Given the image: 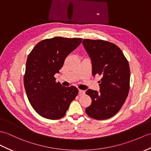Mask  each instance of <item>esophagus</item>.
I'll list each match as a JSON object with an SVG mask.
<instances>
[{"label":"esophagus","mask_w":151,"mask_h":151,"mask_svg":"<svg viewBox=\"0 0 151 151\" xmlns=\"http://www.w3.org/2000/svg\"><path fill=\"white\" fill-rule=\"evenodd\" d=\"M78 91H79V94H80V95H82V94H85V91H83V90L79 89Z\"/></svg>","instance_id":"34e87169"}]
</instances>
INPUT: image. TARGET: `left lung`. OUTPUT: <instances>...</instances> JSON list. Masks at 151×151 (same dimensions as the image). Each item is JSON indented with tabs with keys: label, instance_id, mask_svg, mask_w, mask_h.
I'll return each instance as SVG.
<instances>
[{
	"label": "left lung",
	"instance_id": "1",
	"mask_svg": "<svg viewBox=\"0 0 151 151\" xmlns=\"http://www.w3.org/2000/svg\"><path fill=\"white\" fill-rule=\"evenodd\" d=\"M83 45L91 59L93 76L101 77L100 91L88 89L92 100L86 109L87 114L96 120L113 117L120 111L128 96L130 68L127 58L116 45L103 40L83 39Z\"/></svg>",
	"mask_w": 151,
	"mask_h": 151
}]
</instances>
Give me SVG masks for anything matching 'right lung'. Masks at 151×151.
<instances>
[{"mask_svg":"<svg viewBox=\"0 0 151 151\" xmlns=\"http://www.w3.org/2000/svg\"><path fill=\"white\" fill-rule=\"evenodd\" d=\"M82 41L80 38H48L39 42L28 55L24 85L30 104L41 116L62 118L78 94L76 87H63L54 76Z\"/></svg>","mask_w":151,"mask_h":151,"instance_id":"1","label":"right lung"}]
</instances>
